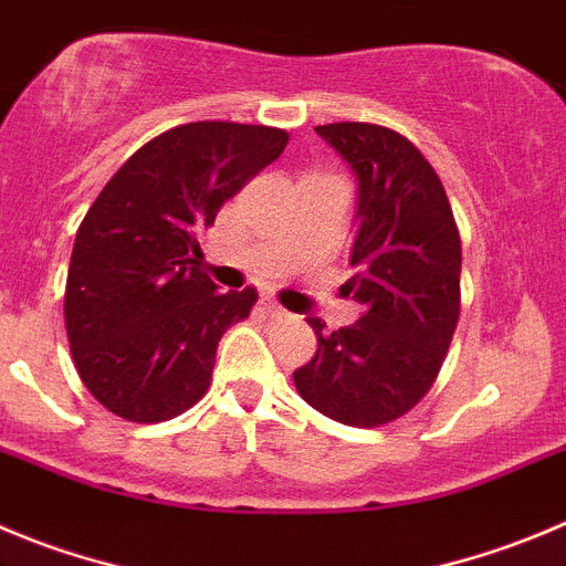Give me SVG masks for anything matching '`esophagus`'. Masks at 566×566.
<instances>
[{
	"label": "esophagus",
	"mask_w": 566,
	"mask_h": 566,
	"mask_svg": "<svg viewBox=\"0 0 566 566\" xmlns=\"http://www.w3.org/2000/svg\"><path fill=\"white\" fill-rule=\"evenodd\" d=\"M265 310L271 315H279V318H287V310H284L276 298H265Z\"/></svg>",
	"instance_id": "1"
}]
</instances>
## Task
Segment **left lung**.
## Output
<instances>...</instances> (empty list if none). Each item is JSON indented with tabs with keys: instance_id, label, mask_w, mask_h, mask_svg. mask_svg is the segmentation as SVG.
<instances>
[{
	"instance_id": "8db88e82",
	"label": "left lung",
	"mask_w": 566,
	"mask_h": 566,
	"mask_svg": "<svg viewBox=\"0 0 566 566\" xmlns=\"http://www.w3.org/2000/svg\"><path fill=\"white\" fill-rule=\"evenodd\" d=\"M357 176V231L348 253L366 313L326 332L293 374L301 399L348 427H379L424 399L461 315V234L441 178L419 147L371 123L318 125Z\"/></svg>"
}]
</instances>
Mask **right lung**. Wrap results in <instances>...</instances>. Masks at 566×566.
Here are the masks:
<instances>
[{"mask_svg": "<svg viewBox=\"0 0 566 566\" xmlns=\"http://www.w3.org/2000/svg\"><path fill=\"white\" fill-rule=\"evenodd\" d=\"M287 130L189 123L142 145L77 229L63 318L88 394L153 424L203 399L223 332L256 290L220 293L200 271V234L220 206L282 156Z\"/></svg>", "mask_w": 566, "mask_h": 566, "instance_id": "add662e5", "label": "right lung"}]
</instances>
